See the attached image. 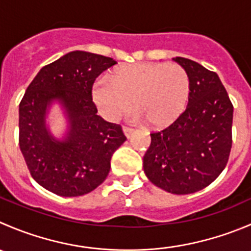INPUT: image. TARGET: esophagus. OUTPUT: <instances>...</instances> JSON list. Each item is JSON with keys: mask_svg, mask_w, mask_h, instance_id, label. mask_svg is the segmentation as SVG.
<instances>
[{"mask_svg": "<svg viewBox=\"0 0 251 251\" xmlns=\"http://www.w3.org/2000/svg\"><path fill=\"white\" fill-rule=\"evenodd\" d=\"M123 130H124V133H125V136L127 138H131V137H132L133 133H135V130H133V128H131V127H127V126H124Z\"/></svg>", "mask_w": 251, "mask_h": 251, "instance_id": "obj_1", "label": "esophagus"}]
</instances>
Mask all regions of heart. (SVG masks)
Masks as SVG:
<instances>
[{"mask_svg":"<svg viewBox=\"0 0 251 251\" xmlns=\"http://www.w3.org/2000/svg\"><path fill=\"white\" fill-rule=\"evenodd\" d=\"M190 94V78L180 65L138 62L116 69L109 81L93 87L96 103L110 120L133 109L152 127H163L177 119Z\"/></svg>","mask_w":251,"mask_h":251,"instance_id":"b5f03b06","label":"heart"}]
</instances>
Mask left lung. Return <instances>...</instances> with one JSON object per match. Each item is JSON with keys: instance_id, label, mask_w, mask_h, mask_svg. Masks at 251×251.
<instances>
[{"instance_id": "1", "label": "left lung", "mask_w": 251, "mask_h": 251, "mask_svg": "<svg viewBox=\"0 0 251 251\" xmlns=\"http://www.w3.org/2000/svg\"><path fill=\"white\" fill-rule=\"evenodd\" d=\"M173 60L189 75V103L174 123L151 133L143 169L155 186L186 195L208 186L227 165L233 104L216 72L189 58Z\"/></svg>"}]
</instances>
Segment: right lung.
<instances>
[{"mask_svg": "<svg viewBox=\"0 0 251 251\" xmlns=\"http://www.w3.org/2000/svg\"><path fill=\"white\" fill-rule=\"evenodd\" d=\"M116 61L71 51L44 66L19 104V148L39 185L65 198L93 191L106 179L114 152L126 141L123 128L98 115L92 98L97 77ZM53 101L64 108L69 130L57 140L46 127Z\"/></svg>", "mask_w": 251, "mask_h": 251, "instance_id": "add662e5", "label": "right lung"}]
</instances>
